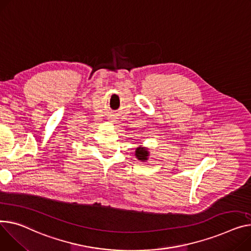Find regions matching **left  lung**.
Returning a JSON list of instances; mask_svg holds the SVG:
<instances>
[{
  "label": "left lung",
  "instance_id": "left-lung-1",
  "mask_svg": "<svg viewBox=\"0 0 251 251\" xmlns=\"http://www.w3.org/2000/svg\"><path fill=\"white\" fill-rule=\"evenodd\" d=\"M147 156H148V151L147 149L144 148V147H138L136 149V157L139 159V160H147Z\"/></svg>",
  "mask_w": 251,
  "mask_h": 251
}]
</instances>
